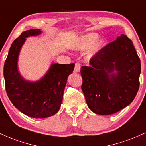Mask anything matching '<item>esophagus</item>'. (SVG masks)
Listing matches in <instances>:
<instances>
[{"label":"esophagus","instance_id":"obj_1","mask_svg":"<svg viewBox=\"0 0 146 146\" xmlns=\"http://www.w3.org/2000/svg\"><path fill=\"white\" fill-rule=\"evenodd\" d=\"M80 71V62H76L75 65V68H74V72L75 73H78Z\"/></svg>","mask_w":146,"mask_h":146}]
</instances>
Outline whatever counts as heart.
Masks as SVG:
<instances>
[{"instance_id":"b5f03b06","label":"heart","mask_w":146,"mask_h":146,"mask_svg":"<svg viewBox=\"0 0 146 146\" xmlns=\"http://www.w3.org/2000/svg\"><path fill=\"white\" fill-rule=\"evenodd\" d=\"M98 38V35L97 33H88V34L82 36L78 40L75 47L77 48H80V49H84V48H89L93 46L90 51V55L93 56L100 51V48L103 46L104 44V41L103 40H99L97 41Z\"/></svg>"}]
</instances>
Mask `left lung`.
<instances>
[{
  "instance_id": "1",
  "label": "left lung",
  "mask_w": 146,
  "mask_h": 146,
  "mask_svg": "<svg viewBox=\"0 0 146 146\" xmlns=\"http://www.w3.org/2000/svg\"><path fill=\"white\" fill-rule=\"evenodd\" d=\"M89 64L81 67L82 90L93 113L111 115L133 101L139 88L141 62L125 35L101 48ZM115 69L117 74L113 73Z\"/></svg>"
}]
</instances>
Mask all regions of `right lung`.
<instances>
[{
  "mask_svg": "<svg viewBox=\"0 0 146 146\" xmlns=\"http://www.w3.org/2000/svg\"><path fill=\"white\" fill-rule=\"evenodd\" d=\"M40 29L24 31L13 42L4 64L5 89L10 101L25 115L33 118L53 116L60 110L68 76L75 64H52L44 77L37 82H29L18 71L19 51L25 38L40 34Z\"/></svg>",
  "mask_w": 146,
  "mask_h": 146,
  "instance_id": "1",
  "label": "right lung"
}]
</instances>
